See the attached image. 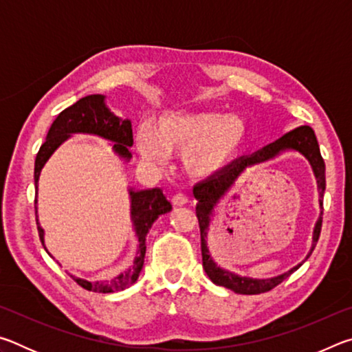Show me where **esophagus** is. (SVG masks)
Instances as JSON below:
<instances>
[{
    "label": "esophagus",
    "instance_id": "34e87169",
    "mask_svg": "<svg viewBox=\"0 0 352 352\" xmlns=\"http://www.w3.org/2000/svg\"><path fill=\"white\" fill-rule=\"evenodd\" d=\"M172 204H174L175 206H183V205L188 204V197L184 194L178 192V194L174 195V197H172Z\"/></svg>",
    "mask_w": 352,
    "mask_h": 352
}]
</instances>
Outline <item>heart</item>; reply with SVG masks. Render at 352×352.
<instances>
[{
	"label": "heart",
	"mask_w": 352,
	"mask_h": 352,
	"mask_svg": "<svg viewBox=\"0 0 352 352\" xmlns=\"http://www.w3.org/2000/svg\"><path fill=\"white\" fill-rule=\"evenodd\" d=\"M245 141V124L237 116L211 110L166 111L135 133L136 148L146 162L162 164L169 152L182 151V164L194 177L222 170Z\"/></svg>",
	"instance_id": "b5f03b06"
}]
</instances>
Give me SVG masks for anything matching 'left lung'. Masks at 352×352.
Instances as JSON below:
<instances>
[{
  "instance_id": "obj_1",
  "label": "left lung",
  "mask_w": 352,
  "mask_h": 352,
  "mask_svg": "<svg viewBox=\"0 0 352 352\" xmlns=\"http://www.w3.org/2000/svg\"><path fill=\"white\" fill-rule=\"evenodd\" d=\"M285 150H295L300 151L305 156L314 170V175L318 178V186L320 192V207L322 212L320 217L316 224L314 236H313V248L309 254L314 252L315 245H317L320 231H321V222H323V194L326 189V169H324V162L321 158L320 147L317 136H315L314 130L309 126H301L292 130V132L285 133L281 138L276 140L275 142H270L269 146L262 147L261 151L254 152L248 157H241L237 158L236 162L226 166L217 174L208 177L206 180L197 183L194 186V197L197 199V206H195V214H197L199 219V226H200V239H201V261H204V269L206 275L210 276L211 281L217 285H222L230 290L236 292V294L241 295H258L264 294V292H269L273 287H276L278 284H281L285 278L292 275V272L300 269L302 265H298L294 270L283 274V276L266 278L265 280H258L257 278H250L249 277H241L235 274L225 271L217 266L209 254V249L207 248L206 239H207V231L209 230L210 216L213 212V208L217 206L220 198L228 192L232 186L234 182L242 173L247 167H251L254 164L268 161L272 159L279 153ZM306 261V260H305ZM305 262V261H303Z\"/></svg>"
}]
</instances>
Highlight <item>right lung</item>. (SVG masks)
I'll return each mask as SVG.
<instances>
[{"label":"right lung","mask_w":352,"mask_h":352,"mask_svg":"<svg viewBox=\"0 0 352 352\" xmlns=\"http://www.w3.org/2000/svg\"><path fill=\"white\" fill-rule=\"evenodd\" d=\"M74 133L96 135L100 136V138L109 140L115 142L113 151H115L116 155L126 160V162H130V158H132V152L129 151V147L133 146L132 122L129 119H122L116 116L115 113H111L109 107L105 105V96H102V94H90V96L79 99L76 104L65 109L62 113H58L56 121L52 122L50 132L46 135V141L41 144L37 158H35V189H38L40 172L47 160H50L51 155L56 152V148L63 141H67ZM129 195L130 217H132L135 233L136 237H138V253H136L133 265L119 276L110 279V281H87V279L73 276L74 281L82 285L83 289L98 292V294H111V292L124 290L129 285H132L138 279L142 270V264H144L146 236L148 230H151L155 220L162 214L172 210L170 201L164 197L163 190L160 188L142 190H135L133 188H130ZM35 205H37V199H35ZM35 214H37V206H35ZM37 228L40 241L45 247V231L40 225Z\"/></svg>","instance_id":"obj_1"}]
</instances>
